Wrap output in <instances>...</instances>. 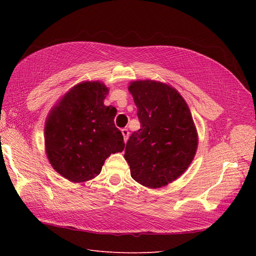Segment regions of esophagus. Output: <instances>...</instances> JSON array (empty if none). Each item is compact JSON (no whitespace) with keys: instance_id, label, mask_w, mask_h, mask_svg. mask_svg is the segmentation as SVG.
<instances>
[{"instance_id":"obj_1","label":"esophagus","mask_w":256,"mask_h":256,"mask_svg":"<svg viewBox=\"0 0 256 256\" xmlns=\"http://www.w3.org/2000/svg\"><path fill=\"white\" fill-rule=\"evenodd\" d=\"M122 134L124 136V141L127 142L128 141V138H129V131H128V129H126V128L122 129Z\"/></svg>"}]
</instances>
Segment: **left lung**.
I'll return each mask as SVG.
<instances>
[{"instance_id": "obj_1", "label": "left lung", "mask_w": 256, "mask_h": 256, "mask_svg": "<svg viewBox=\"0 0 256 256\" xmlns=\"http://www.w3.org/2000/svg\"><path fill=\"white\" fill-rule=\"evenodd\" d=\"M141 128L130 136L125 159L136 182L160 188L187 170L198 150L188 104L175 88L152 80L130 82Z\"/></svg>"}]
</instances>
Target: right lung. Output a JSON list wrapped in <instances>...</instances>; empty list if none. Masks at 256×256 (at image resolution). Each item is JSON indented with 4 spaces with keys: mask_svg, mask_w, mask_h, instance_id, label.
Returning a JSON list of instances; mask_svg holds the SVG:
<instances>
[{
    "mask_svg": "<svg viewBox=\"0 0 256 256\" xmlns=\"http://www.w3.org/2000/svg\"><path fill=\"white\" fill-rule=\"evenodd\" d=\"M108 92L99 81L76 84L46 120L44 145L50 164L72 182L92 180L102 172L106 159L125 147L114 124L116 109L104 104Z\"/></svg>",
    "mask_w": 256,
    "mask_h": 256,
    "instance_id": "1",
    "label": "right lung"
}]
</instances>
